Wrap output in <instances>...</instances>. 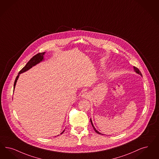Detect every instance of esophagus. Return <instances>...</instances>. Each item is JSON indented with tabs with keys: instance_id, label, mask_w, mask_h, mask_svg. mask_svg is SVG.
<instances>
[{
	"instance_id": "34e87169",
	"label": "esophagus",
	"mask_w": 159,
	"mask_h": 159,
	"mask_svg": "<svg viewBox=\"0 0 159 159\" xmlns=\"http://www.w3.org/2000/svg\"><path fill=\"white\" fill-rule=\"evenodd\" d=\"M82 97L83 98H84V99H88L90 97V95H89V93L88 92H84L83 93Z\"/></svg>"
}]
</instances>
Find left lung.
<instances>
[{"label": "left lung", "mask_w": 159, "mask_h": 159, "mask_svg": "<svg viewBox=\"0 0 159 159\" xmlns=\"http://www.w3.org/2000/svg\"><path fill=\"white\" fill-rule=\"evenodd\" d=\"M134 71H135L137 73L139 74L140 75H141V76H142V74H141V71H140V70H139V69L137 67H134ZM90 122H91V124H92V127H93V129H94V130H95V131L96 133L100 134H101L99 132H98V131L95 128V127H94V126H93V123H92V120H91V119H90Z\"/></svg>", "instance_id": "obj_1"}]
</instances>
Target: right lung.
Here are the masks:
<instances>
[{"mask_svg": "<svg viewBox=\"0 0 159 159\" xmlns=\"http://www.w3.org/2000/svg\"><path fill=\"white\" fill-rule=\"evenodd\" d=\"M45 53V52H40V53H38L37 54H36L35 56H34V57H32V58L26 63L25 66L21 69V70L18 73V75L16 77V79L15 80V82H14V85H13V88L15 89V85H16V83L17 82V80L19 77V74L23 73V72H25L26 70H29L30 69H31L32 67V66L36 65L37 64L39 63L40 61H41L43 59V56L44 55V54ZM64 131H63L61 134L63 133V132Z\"/></svg>", "mask_w": 159, "mask_h": 159, "instance_id": "add662e5", "label": "right lung"}]
</instances>
